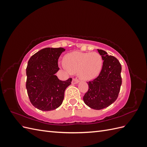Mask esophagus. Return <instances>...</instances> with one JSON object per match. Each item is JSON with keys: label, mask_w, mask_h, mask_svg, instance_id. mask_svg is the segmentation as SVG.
Here are the masks:
<instances>
[{"label": "esophagus", "mask_w": 147, "mask_h": 147, "mask_svg": "<svg viewBox=\"0 0 147 147\" xmlns=\"http://www.w3.org/2000/svg\"><path fill=\"white\" fill-rule=\"evenodd\" d=\"M79 83V80H78V79H77V78H73L72 82V83L73 84H77V83Z\"/></svg>", "instance_id": "obj_1"}]
</instances>
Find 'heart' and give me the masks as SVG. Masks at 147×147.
<instances>
[{
    "label": "heart",
    "instance_id": "obj_1",
    "mask_svg": "<svg viewBox=\"0 0 147 147\" xmlns=\"http://www.w3.org/2000/svg\"><path fill=\"white\" fill-rule=\"evenodd\" d=\"M64 68L71 73L78 72V77L84 80H91L100 74L103 60L96 52L74 51L67 54L63 59Z\"/></svg>",
    "mask_w": 147,
    "mask_h": 147
}]
</instances>
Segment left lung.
I'll return each mask as SVG.
<instances>
[{
  "instance_id": "left-lung-1",
  "label": "left lung",
  "mask_w": 147,
  "mask_h": 147,
  "mask_svg": "<svg viewBox=\"0 0 147 147\" xmlns=\"http://www.w3.org/2000/svg\"><path fill=\"white\" fill-rule=\"evenodd\" d=\"M104 61L102 70L94 80L87 82L88 91L83 97L86 105L94 110L107 107L117 100L122 83L121 65L113 56L97 49Z\"/></svg>"
}]
</instances>
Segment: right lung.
Wrapping results in <instances>:
<instances>
[{"instance_id": "right-lung-1", "label": "right lung", "mask_w": 147, "mask_h": 147, "mask_svg": "<svg viewBox=\"0 0 147 147\" xmlns=\"http://www.w3.org/2000/svg\"><path fill=\"white\" fill-rule=\"evenodd\" d=\"M65 50L46 48L30 57L26 68V89L30 101L42 111L55 110L63 103L64 92L72 78L61 81L55 75L59 70L58 59Z\"/></svg>"}]
</instances>
